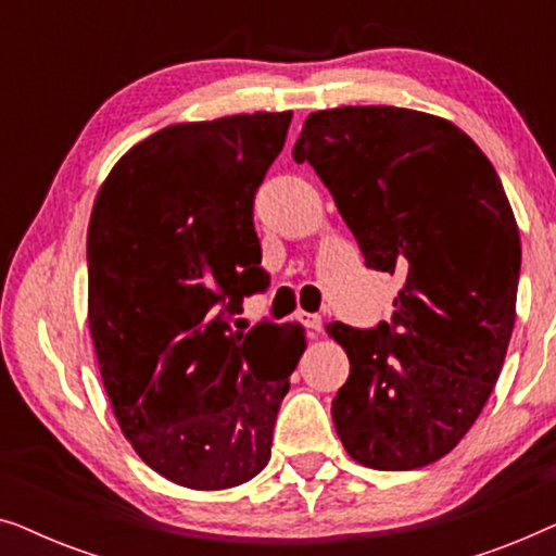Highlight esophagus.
<instances>
[{
	"label": "esophagus",
	"mask_w": 556,
	"mask_h": 556,
	"mask_svg": "<svg viewBox=\"0 0 556 556\" xmlns=\"http://www.w3.org/2000/svg\"><path fill=\"white\" fill-rule=\"evenodd\" d=\"M301 321L311 331H321V326H324V318L318 314H301Z\"/></svg>",
	"instance_id": "obj_1"
}]
</instances>
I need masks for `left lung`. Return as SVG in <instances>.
<instances>
[{"instance_id":"left-lung-1","label":"left lung","mask_w":556,"mask_h":556,"mask_svg":"<svg viewBox=\"0 0 556 556\" xmlns=\"http://www.w3.org/2000/svg\"><path fill=\"white\" fill-rule=\"evenodd\" d=\"M367 268L402 280L392 321L326 333L349 356L331 417L346 453L415 470L453 451L504 367L521 240L496 169L451 121L394 105L311 113L293 147Z\"/></svg>"}]
</instances>
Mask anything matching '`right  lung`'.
I'll use <instances>...</instances> for the list:
<instances>
[{
	"label": "right lung",
	"mask_w": 556,
	"mask_h": 556,
	"mask_svg": "<svg viewBox=\"0 0 556 556\" xmlns=\"http://www.w3.org/2000/svg\"><path fill=\"white\" fill-rule=\"evenodd\" d=\"M293 113L174 124L136 143L98 189L88 225V326L113 415L166 481L223 491L270 460L306 337L242 331L265 291L253 200Z\"/></svg>",
	"instance_id": "right-lung-1"
}]
</instances>
